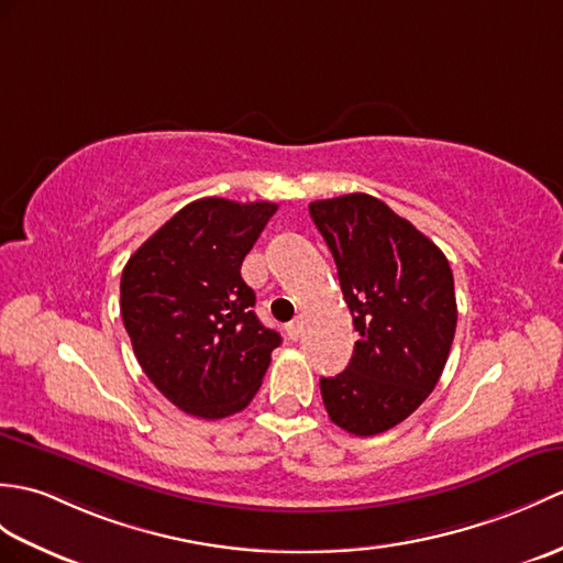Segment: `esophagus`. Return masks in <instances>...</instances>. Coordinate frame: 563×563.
<instances>
[{"instance_id": "34e87169", "label": "esophagus", "mask_w": 563, "mask_h": 563, "mask_svg": "<svg viewBox=\"0 0 563 563\" xmlns=\"http://www.w3.org/2000/svg\"><path fill=\"white\" fill-rule=\"evenodd\" d=\"M285 331H287V338H290V341H297L299 333H302V323H299V319H295V321L285 325Z\"/></svg>"}]
</instances>
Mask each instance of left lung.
I'll return each mask as SVG.
<instances>
[{"instance_id": "left-lung-1", "label": "left lung", "mask_w": 563, "mask_h": 563, "mask_svg": "<svg viewBox=\"0 0 563 563\" xmlns=\"http://www.w3.org/2000/svg\"><path fill=\"white\" fill-rule=\"evenodd\" d=\"M360 333L347 369L321 378L331 422L355 437L400 424L434 390L459 321L439 246L369 194L309 203Z\"/></svg>"}]
</instances>
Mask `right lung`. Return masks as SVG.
<instances>
[{"label": "right lung", "mask_w": 563, "mask_h": 563, "mask_svg": "<svg viewBox=\"0 0 563 563\" xmlns=\"http://www.w3.org/2000/svg\"><path fill=\"white\" fill-rule=\"evenodd\" d=\"M276 203L208 196L181 208L126 261L120 309L141 369L201 420L244 410L283 338L256 319L242 261Z\"/></svg>", "instance_id": "add662e5"}]
</instances>
